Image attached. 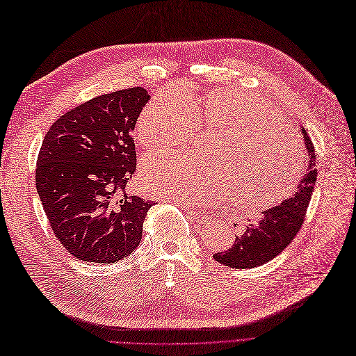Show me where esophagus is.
<instances>
[{"instance_id":"obj_1","label":"esophagus","mask_w":356,"mask_h":356,"mask_svg":"<svg viewBox=\"0 0 356 356\" xmlns=\"http://www.w3.org/2000/svg\"><path fill=\"white\" fill-rule=\"evenodd\" d=\"M189 213H191L193 220H196L200 224H205L211 220V216L207 212H202V211H189Z\"/></svg>"}]
</instances>
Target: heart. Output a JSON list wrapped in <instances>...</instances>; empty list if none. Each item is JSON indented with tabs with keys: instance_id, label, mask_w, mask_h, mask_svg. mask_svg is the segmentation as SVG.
<instances>
[{
	"instance_id": "heart-1",
	"label": "heart",
	"mask_w": 356,
	"mask_h": 356,
	"mask_svg": "<svg viewBox=\"0 0 356 356\" xmlns=\"http://www.w3.org/2000/svg\"><path fill=\"white\" fill-rule=\"evenodd\" d=\"M195 132H216L204 160L183 154L151 156L141 179L159 196L186 205L234 197L250 215L280 205L304 172L298 134L273 107L250 92L218 88L202 100L161 91L138 115L134 135L145 151L183 147Z\"/></svg>"
}]
</instances>
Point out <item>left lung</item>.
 I'll return each mask as SVG.
<instances>
[{
  "label": "left lung",
  "mask_w": 356,
  "mask_h": 356,
  "mask_svg": "<svg viewBox=\"0 0 356 356\" xmlns=\"http://www.w3.org/2000/svg\"><path fill=\"white\" fill-rule=\"evenodd\" d=\"M301 134L307 147L308 165L297 192L281 205L264 212V218H260L259 224L247 227L240 237H236L231 249L215 253L212 257L221 265L236 269L261 266L282 253L298 234L317 180L314 145L304 128Z\"/></svg>",
  "instance_id": "left-lung-1"
}]
</instances>
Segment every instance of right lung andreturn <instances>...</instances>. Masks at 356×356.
<instances>
[{"label":"right lung","mask_w":356,"mask_h":356,"mask_svg":"<svg viewBox=\"0 0 356 356\" xmlns=\"http://www.w3.org/2000/svg\"><path fill=\"white\" fill-rule=\"evenodd\" d=\"M148 100L143 87L97 96L43 138L36 189L55 237L79 260L115 264L143 238L154 202L128 196L125 186L136 167L132 131Z\"/></svg>","instance_id":"1"}]
</instances>
